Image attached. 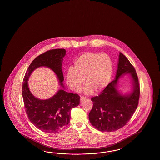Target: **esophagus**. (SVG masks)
<instances>
[{
    "instance_id": "esophagus-1",
    "label": "esophagus",
    "mask_w": 160,
    "mask_h": 160,
    "mask_svg": "<svg viewBox=\"0 0 160 160\" xmlns=\"http://www.w3.org/2000/svg\"><path fill=\"white\" fill-rule=\"evenodd\" d=\"M86 99V97H85V96H82L81 98H80V101H83V100H84V99Z\"/></svg>"
}]
</instances>
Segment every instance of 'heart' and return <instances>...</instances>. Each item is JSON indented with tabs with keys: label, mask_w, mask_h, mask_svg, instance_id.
Wrapping results in <instances>:
<instances>
[{
	"label": "heart",
	"mask_w": 160,
	"mask_h": 160,
	"mask_svg": "<svg viewBox=\"0 0 160 160\" xmlns=\"http://www.w3.org/2000/svg\"><path fill=\"white\" fill-rule=\"evenodd\" d=\"M113 72V62L107 53L86 52L74 62L72 68L67 71L66 80L71 89L78 92L80 89L84 77L87 83L84 92L92 94L105 89L111 81Z\"/></svg>",
	"instance_id": "heart-1"
}]
</instances>
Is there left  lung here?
<instances>
[{
    "instance_id": "1",
    "label": "left lung",
    "mask_w": 160,
    "mask_h": 160,
    "mask_svg": "<svg viewBox=\"0 0 160 160\" xmlns=\"http://www.w3.org/2000/svg\"><path fill=\"white\" fill-rule=\"evenodd\" d=\"M128 74L131 77L133 89L122 95L118 90L119 78ZM140 95L138 77L133 66L120 53L115 79L108 84L99 96L92 98L93 107L89 114L92 125L101 132H114L124 126L138 107Z\"/></svg>"
}]
</instances>
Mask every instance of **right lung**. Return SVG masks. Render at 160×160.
<instances>
[{
	"instance_id": "1",
	"label": "right lung",
	"mask_w": 160,
	"mask_h": 160,
	"mask_svg": "<svg viewBox=\"0 0 160 160\" xmlns=\"http://www.w3.org/2000/svg\"><path fill=\"white\" fill-rule=\"evenodd\" d=\"M65 54L64 49H55L38 55L28 67L23 80L22 94L28 119L39 130L48 133H58L67 126L70 120L71 109L80 103V96L64 90L62 66ZM40 66L53 70L63 88L54 96L45 100L34 96L28 85L32 71Z\"/></svg>"
}]
</instances>
